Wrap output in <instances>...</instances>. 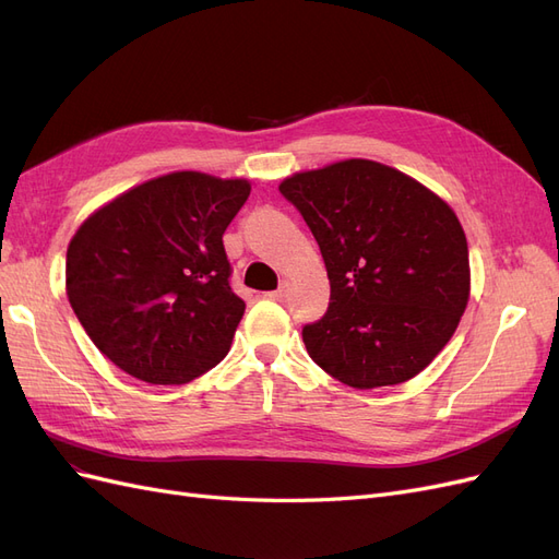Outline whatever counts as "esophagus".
Returning <instances> with one entry per match:
<instances>
[{
    "label": "esophagus",
    "mask_w": 559,
    "mask_h": 559,
    "mask_svg": "<svg viewBox=\"0 0 559 559\" xmlns=\"http://www.w3.org/2000/svg\"><path fill=\"white\" fill-rule=\"evenodd\" d=\"M287 293H290V285H287V283H281V285H278V290H274V293H266L264 297H266V299H274V301H285V299H287Z\"/></svg>",
    "instance_id": "34e87169"
}]
</instances>
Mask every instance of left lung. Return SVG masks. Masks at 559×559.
<instances>
[{
    "instance_id": "obj_1",
    "label": "left lung",
    "mask_w": 559,
    "mask_h": 559,
    "mask_svg": "<svg viewBox=\"0 0 559 559\" xmlns=\"http://www.w3.org/2000/svg\"><path fill=\"white\" fill-rule=\"evenodd\" d=\"M278 190L328 266V313L301 330L313 362L357 390L420 373L469 301V248L453 209L371 159L295 174Z\"/></svg>"
}]
</instances>
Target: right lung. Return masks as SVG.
Here are the masks:
<instances>
[{
  "label": "right lung",
  "mask_w": 559,
  "mask_h": 559,
  "mask_svg": "<svg viewBox=\"0 0 559 559\" xmlns=\"http://www.w3.org/2000/svg\"><path fill=\"white\" fill-rule=\"evenodd\" d=\"M248 181L176 171L141 183L81 225L67 297L93 344L153 385H183L227 355L246 304L223 234Z\"/></svg>",
  "instance_id": "add662e5"
}]
</instances>
